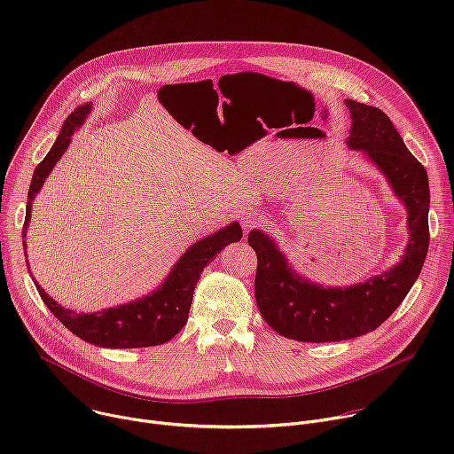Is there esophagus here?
I'll return each mask as SVG.
<instances>
[{
	"label": "esophagus",
	"mask_w": 454,
	"mask_h": 454,
	"mask_svg": "<svg viewBox=\"0 0 454 454\" xmlns=\"http://www.w3.org/2000/svg\"><path fill=\"white\" fill-rule=\"evenodd\" d=\"M256 223H258V217L251 214V215H246V217H244V221H242V226H244V230H251V228H253Z\"/></svg>",
	"instance_id": "esophagus-1"
}]
</instances>
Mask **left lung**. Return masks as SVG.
<instances>
[{
	"label": "left lung",
	"instance_id": "obj_1",
	"mask_svg": "<svg viewBox=\"0 0 454 454\" xmlns=\"http://www.w3.org/2000/svg\"><path fill=\"white\" fill-rule=\"evenodd\" d=\"M352 118L350 149L379 167L408 208L410 242L403 261L363 284L336 289L300 278L270 235H247L256 253L254 300L268 325L284 338L307 343L352 340L375 331L403 303L420 275L429 246V183L422 163L408 151L390 116L379 107L347 100Z\"/></svg>",
	"mask_w": 454,
	"mask_h": 454
}]
</instances>
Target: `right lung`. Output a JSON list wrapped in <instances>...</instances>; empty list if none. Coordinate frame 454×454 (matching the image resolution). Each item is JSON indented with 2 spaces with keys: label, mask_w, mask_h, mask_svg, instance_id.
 <instances>
[{
  "label": "right lung",
  "mask_w": 454,
  "mask_h": 454,
  "mask_svg": "<svg viewBox=\"0 0 454 454\" xmlns=\"http://www.w3.org/2000/svg\"><path fill=\"white\" fill-rule=\"evenodd\" d=\"M91 104L75 107V111L64 120L60 135L57 137L53 147L44 156V160L35 167L27 203V217L23 237H27V226L30 221L32 201L41 190L46 176L51 172L57 160L67 151L72 142L75 129L81 127ZM242 239V230L239 223L219 230L217 233L201 239L198 244L190 246V249L179 258L177 264L172 268L167 280L149 296L140 298L131 303L116 305L104 309L100 312L84 314L70 309L60 307L53 298H50L43 287L34 280L41 300L51 310V314L62 323L64 327L72 331L81 340L104 347V348H142L156 347L170 341L188 319V310L192 305L193 289L198 286L200 275L214 261V258L231 242ZM25 258H27V244Z\"/></svg>",
  "instance_id": "1"
}]
</instances>
